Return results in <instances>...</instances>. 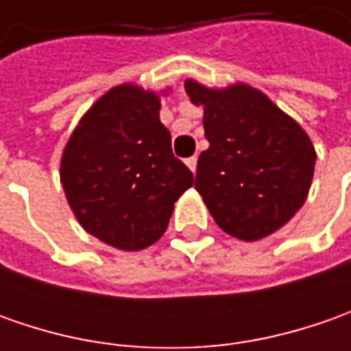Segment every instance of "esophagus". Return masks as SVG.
<instances>
[{
	"mask_svg": "<svg viewBox=\"0 0 351 351\" xmlns=\"http://www.w3.org/2000/svg\"><path fill=\"white\" fill-rule=\"evenodd\" d=\"M185 164H187V168H189L191 171H193V173H195V171H197V156H191V158H187V160H185Z\"/></svg>",
	"mask_w": 351,
	"mask_h": 351,
	"instance_id": "34e87169",
	"label": "esophagus"
}]
</instances>
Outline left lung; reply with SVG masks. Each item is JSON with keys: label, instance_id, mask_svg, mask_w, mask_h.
Masks as SVG:
<instances>
[{"label": "left lung", "instance_id": "8db88e82", "mask_svg": "<svg viewBox=\"0 0 351 351\" xmlns=\"http://www.w3.org/2000/svg\"><path fill=\"white\" fill-rule=\"evenodd\" d=\"M185 91L203 107L209 148L197 162L195 189L226 234L256 242L289 223L306 201L317 152L304 128L248 84Z\"/></svg>", "mask_w": 351, "mask_h": 351}]
</instances>
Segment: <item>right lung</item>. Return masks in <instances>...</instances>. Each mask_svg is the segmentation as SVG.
Wrapping results in <instances>:
<instances>
[{"label":"right lung","instance_id":"1","mask_svg":"<svg viewBox=\"0 0 351 351\" xmlns=\"http://www.w3.org/2000/svg\"><path fill=\"white\" fill-rule=\"evenodd\" d=\"M138 84L105 91L64 146L60 183L82 228L125 252L152 246L193 173L171 152L160 95Z\"/></svg>","mask_w":351,"mask_h":351}]
</instances>
